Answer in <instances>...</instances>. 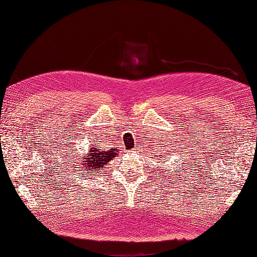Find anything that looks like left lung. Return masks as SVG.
Listing matches in <instances>:
<instances>
[{
    "mask_svg": "<svg viewBox=\"0 0 257 257\" xmlns=\"http://www.w3.org/2000/svg\"><path fill=\"white\" fill-rule=\"evenodd\" d=\"M161 152L160 153H158L159 155H158V158L159 159H165L164 158V154H167L166 155V158H169V157H172V150H173V148L172 147H169V145H163V146H161ZM165 160H167V159H165Z\"/></svg>",
    "mask_w": 257,
    "mask_h": 257,
    "instance_id": "1",
    "label": "left lung"
}]
</instances>
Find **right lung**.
I'll list each match as a JSON object with an SVG mask.
<instances>
[{"mask_svg":"<svg viewBox=\"0 0 257 257\" xmlns=\"http://www.w3.org/2000/svg\"><path fill=\"white\" fill-rule=\"evenodd\" d=\"M92 141V139H91ZM76 145H74L73 149H71V157L75 158L73 161L74 164V168H78L79 173L76 174L78 175V181L80 179H83V180H88L90 179V177L94 176V174H99L100 170H103L104 166L109 162L111 159L114 158V155L116 154V152L119 151V149H112V148H108V147H100V145H96L95 142L93 143H89L88 145V150L89 153H87V155L84 154H79L80 152L77 149V147H75ZM86 158H84V157ZM87 163H85V162ZM93 171H95V173H93ZM99 173H97V172Z\"/></svg>","mask_w":257,"mask_h":257,"instance_id":"obj_1","label":"right lung"}]
</instances>
